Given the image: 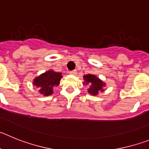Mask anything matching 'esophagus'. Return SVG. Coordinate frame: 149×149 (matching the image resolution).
I'll list each match as a JSON object with an SVG mask.
<instances>
[{"mask_svg":"<svg viewBox=\"0 0 149 149\" xmlns=\"http://www.w3.org/2000/svg\"><path fill=\"white\" fill-rule=\"evenodd\" d=\"M69 74H72V75H76V74H77V71L76 70L70 71V72H69Z\"/></svg>","mask_w":149,"mask_h":149,"instance_id":"esophagus-1","label":"esophagus"}]
</instances>
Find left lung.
Segmentation results:
<instances>
[{
	"mask_svg": "<svg viewBox=\"0 0 149 149\" xmlns=\"http://www.w3.org/2000/svg\"><path fill=\"white\" fill-rule=\"evenodd\" d=\"M84 84L89 86L88 93L93 95H97L98 92H103V88L105 86V83L100 80L94 74L84 75Z\"/></svg>",
	"mask_w": 149,
	"mask_h": 149,
	"instance_id": "left-lung-1",
	"label": "left lung"
}]
</instances>
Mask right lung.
I'll return each mask as SVG.
<instances>
[{
  "label": "right lung",
  "mask_w": 149,
  "mask_h": 149,
  "mask_svg": "<svg viewBox=\"0 0 149 149\" xmlns=\"http://www.w3.org/2000/svg\"><path fill=\"white\" fill-rule=\"evenodd\" d=\"M62 77V74L60 72L49 70L36 77L33 84L36 87H39L40 94L48 96L53 94L54 87L60 84Z\"/></svg>",
  "instance_id": "obj_1"
}]
</instances>
